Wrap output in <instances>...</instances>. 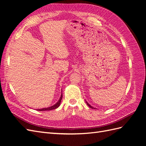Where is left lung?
<instances>
[{
    "instance_id": "1",
    "label": "left lung",
    "mask_w": 146,
    "mask_h": 146,
    "mask_svg": "<svg viewBox=\"0 0 146 146\" xmlns=\"http://www.w3.org/2000/svg\"><path fill=\"white\" fill-rule=\"evenodd\" d=\"M86 104H87V105H88V107H90V108H92V109H95V108H94V107H92V106H91V105H90V104H88V102H86Z\"/></svg>"
}]
</instances>
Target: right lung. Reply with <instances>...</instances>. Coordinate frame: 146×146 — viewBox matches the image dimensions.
Wrapping results in <instances>:
<instances>
[{
	"mask_svg": "<svg viewBox=\"0 0 146 146\" xmlns=\"http://www.w3.org/2000/svg\"><path fill=\"white\" fill-rule=\"evenodd\" d=\"M62 98H63V95H62V94H61L59 100L54 105L51 106V107H48V108H44L42 109H38L37 110L38 111H50V110H54V109L58 108L59 106L60 105V103H61V99H62Z\"/></svg>",
	"mask_w": 146,
	"mask_h": 146,
	"instance_id": "1",
	"label": "right lung"
}]
</instances>
